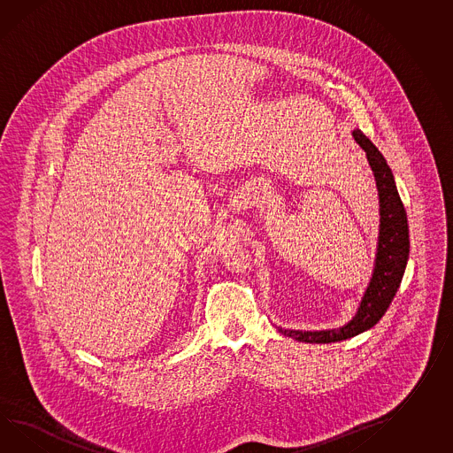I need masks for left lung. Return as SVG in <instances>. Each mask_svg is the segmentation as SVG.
I'll return each instance as SVG.
<instances>
[{
  "mask_svg": "<svg viewBox=\"0 0 453 453\" xmlns=\"http://www.w3.org/2000/svg\"><path fill=\"white\" fill-rule=\"evenodd\" d=\"M353 137L362 145L368 164L375 173L376 187L380 195V237L376 254L375 272L366 288L362 304L347 326L334 331L298 332L283 331L298 342L329 343L339 342L368 331L381 319L396 295L397 288L406 270L409 257L408 216L404 204L399 198L396 183L388 166L385 157L362 131H353Z\"/></svg>",
  "mask_w": 453,
  "mask_h": 453,
  "instance_id": "1",
  "label": "left lung"
}]
</instances>
